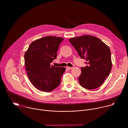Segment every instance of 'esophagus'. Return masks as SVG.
Returning <instances> with one entry per match:
<instances>
[{"label":"esophagus","mask_w":128,"mask_h":128,"mask_svg":"<svg viewBox=\"0 0 128 128\" xmlns=\"http://www.w3.org/2000/svg\"><path fill=\"white\" fill-rule=\"evenodd\" d=\"M66 68L68 70H71V69H72L73 68V67H68V66H67V67H66Z\"/></svg>","instance_id":"34e87169"}]
</instances>
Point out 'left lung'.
I'll list each match as a JSON object with an SVG mask.
<instances>
[{"label": "left lung", "mask_w": 128, "mask_h": 128, "mask_svg": "<svg viewBox=\"0 0 128 128\" xmlns=\"http://www.w3.org/2000/svg\"><path fill=\"white\" fill-rule=\"evenodd\" d=\"M69 42L88 64L81 68L82 73L78 78L80 84L88 90L99 88L112 68L110 48L99 38L91 35L71 38Z\"/></svg>", "instance_id": "obj_1"}]
</instances>
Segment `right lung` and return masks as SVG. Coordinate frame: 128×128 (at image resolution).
<instances>
[{
    "instance_id": "right-lung-1",
    "label": "right lung",
    "mask_w": 128,
    "mask_h": 128,
    "mask_svg": "<svg viewBox=\"0 0 128 128\" xmlns=\"http://www.w3.org/2000/svg\"><path fill=\"white\" fill-rule=\"evenodd\" d=\"M64 38L56 36H45L36 40L29 46L24 54L27 74L36 88L50 92L60 84L65 67L50 66L57 58L60 43Z\"/></svg>"
}]
</instances>
